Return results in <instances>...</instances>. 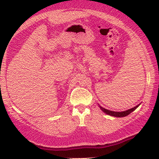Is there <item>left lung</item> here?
Here are the masks:
<instances>
[{"mask_svg": "<svg viewBox=\"0 0 159 159\" xmlns=\"http://www.w3.org/2000/svg\"><path fill=\"white\" fill-rule=\"evenodd\" d=\"M140 104H141V103L138 104V105H137L136 107L132 108V109H130L124 111H120V112H117V111H113L108 110V109H104V108H103L102 107H100L99 104H98V105H99V107L100 108V109L102 110L104 113L109 115V116L116 117H125V116H127L128 115H129L130 113H132L133 111H134L140 105Z\"/></svg>", "mask_w": 159, "mask_h": 159, "instance_id": "8db88e82", "label": "left lung"}]
</instances>
